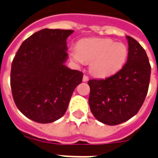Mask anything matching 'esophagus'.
<instances>
[{
	"label": "esophagus",
	"mask_w": 158,
	"mask_h": 158,
	"mask_svg": "<svg viewBox=\"0 0 158 158\" xmlns=\"http://www.w3.org/2000/svg\"><path fill=\"white\" fill-rule=\"evenodd\" d=\"M88 80H89V76H88V75H86V74H84V77H83V81L87 82Z\"/></svg>",
	"instance_id": "esophagus-1"
}]
</instances>
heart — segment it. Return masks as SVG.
Segmentation results:
<instances>
[{"label": "heart", "mask_w": 158, "mask_h": 158, "mask_svg": "<svg viewBox=\"0 0 158 158\" xmlns=\"http://www.w3.org/2000/svg\"><path fill=\"white\" fill-rule=\"evenodd\" d=\"M127 47L110 38H84L71 52L77 63L89 62V70L97 77H106L120 70L128 57Z\"/></svg>", "instance_id": "heart-1"}]
</instances>
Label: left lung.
Segmentation results:
<instances>
[{
  "label": "left lung",
  "mask_w": 158,
  "mask_h": 158,
  "mask_svg": "<svg viewBox=\"0 0 158 158\" xmlns=\"http://www.w3.org/2000/svg\"><path fill=\"white\" fill-rule=\"evenodd\" d=\"M127 61L106 79H90L89 103L93 115L108 125H119L136 115L147 96L151 65L143 47L130 36Z\"/></svg>",
  "instance_id": "8db88e82"
}]
</instances>
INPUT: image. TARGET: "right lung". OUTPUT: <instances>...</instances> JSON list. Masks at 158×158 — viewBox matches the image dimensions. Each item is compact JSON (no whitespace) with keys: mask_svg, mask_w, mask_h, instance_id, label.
<instances>
[{"mask_svg":"<svg viewBox=\"0 0 158 158\" xmlns=\"http://www.w3.org/2000/svg\"><path fill=\"white\" fill-rule=\"evenodd\" d=\"M73 30L44 28L23 42L14 57L10 88L26 117L47 124L62 117L84 74L64 64L66 39Z\"/></svg>","mask_w":158,"mask_h":158,"instance_id":"add662e5","label":"right lung"}]
</instances>
